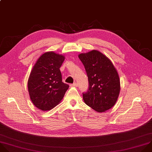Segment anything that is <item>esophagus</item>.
I'll return each instance as SVG.
<instances>
[{
    "instance_id": "esophagus-1",
    "label": "esophagus",
    "mask_w": 152,
    "mask_h": 152,
    "mask_svg": "<svg viewBox=\"0 0 152 152\" xmlns=\"http://www.w3.org/2000/svg\"><path fill=\"white\" fill-rule=\"evenodd\" d=\"M77 86H78V84L76 83H74V84H72L70 85L71 87H77Z\"/></svg>"
}]
</instances>
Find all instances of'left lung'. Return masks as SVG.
<instances>
[{
	"label": "left lung",
	"mask_w": 152,
	"mask_h": 152,
	"mask_svg": "<svg viewBox=\"0 0 152 152\" xmlns=\"http://www.w3.org/2000/svg\"><path fill=\"white\" fill-rule=\"evenodd\" d=\"M78 57L84 66L89 84L87 92L83 94L84 102L99 113L111 108L120 90L119 76L114 65L98 50L81 53Z\"/></svg>",
	"instance_id": "1"
}]
</instances>
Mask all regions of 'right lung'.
I'll return each instance as SVG.
<instances>
[{"mask_svg": "<svg viewBox=\"0 0 152 152\" xmlns=\"http://www.w3.org/2000/svg\"><path fill=\"white\" fill-rule=\"evenodd\" d=\"M65 56L53 51L42 54L30 74L27 87L32 103L42 111H48L64 98L69 85L62 82L60 68Z\"/></svg>", "mask_w": 152, "mask_h": 152, "instance_id": "obj_1", "label": "right lung"}]
</instances>
